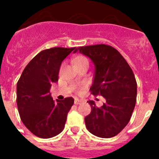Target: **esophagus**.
Listing matches in <instances>:
<instances>
[{
  "instance_id": "obj_1",
  "label": "esophagus",
  "mask_w": 159,
  "mask_h": 159,
  "mask_svg": "<svg viewBox=\"0 0 159 159\" xmlns=\"http://www.w3.org/2000/svg\"><path fill=\"white\" fill-rule=\"evenodd\" d=\"M82 102V101L80 100V99H75V104H80V102Z\"/></svg>"
}]
</instances>
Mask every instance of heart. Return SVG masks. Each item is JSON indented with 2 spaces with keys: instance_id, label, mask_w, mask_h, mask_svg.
Here are the masks:
<instances>
[{
  "instance_id": "1",
  "label": "heart",
  "mask_w": 159,
  "mask_h": 159,
  "mask_svg": "<svg viewBox=\"0 0 159 159\" xmlns=\"http://www.w3.org/2000/svg\"><path fill=\"white\" fill-rule=\"evenodd\" d=\"M84 63H88V59L84 56H78L74 60V64H84Z\"/></svg>"
}]
</instances>
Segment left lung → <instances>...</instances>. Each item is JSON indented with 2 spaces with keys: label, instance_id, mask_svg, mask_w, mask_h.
Segmentation results:
<instances>
[{
  "label": "left lung",
  "instance_id": "obj_1",
  "mask_svg": "<svg viewBox=\"0 0 159 159\" xmlns=\"http://www.w3.org/2000/svg\"><path fill=\"white\" fill-rule=\"evenodd\" d=\"M78 51L95 64L91 93L106 99L100 107L94 101H88L92 111L84 119L87 129L97 137H114L127 126L135 106L137 83L134 73L123 56L110 45L78 47L74 52Z\"/></svg>",
  "mask_w": 159,
  "mask_h": 159
}]
</instances>
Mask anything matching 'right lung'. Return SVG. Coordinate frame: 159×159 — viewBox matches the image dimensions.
<instances>
[{
    "label": "right lung",
    "instance_id": "obj_1",
    "mask_svg": "<svg viewBox=\"0 0 159 159\" xmlns=\"http://www.w3.org/2000/svg\"><path fill=\"white\" fill-rule=\"evenodd\" d=\"M75 48H52L38 53L25 67L16 84V103L24 125L41 139L57 135L64 128L74 103L72 97L54 101L50 88L58 81L63 60Z\"/></svg>",
    "mask_w": 159,
    "mask_h": 159
}]
</instances>
